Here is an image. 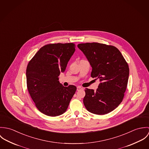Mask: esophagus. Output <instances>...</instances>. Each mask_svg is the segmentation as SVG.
Listing matches in <instances>:
<instances>
[{
    "label": "esophagus",
    "instance_id": "esophagus-1",
    "mask_svg": "<svg viewBox=\"0 0 149 149\" xmlns=\"http://www.w3.org/2000/svg\"><path fill=\"white\" fill-rule=\"evenodd\" d=\"M81 89H83V88H82V87H81V86H78L77 87V91H80V90H81Z\"/></svg>",
    "mask_w": 149,
    "mask_h": 149
}]
</instances>
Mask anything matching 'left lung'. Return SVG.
Returning <instances> with one entry per match:
<instances>
[{
	"label": "left lung",
	"mask_w": 149,
	"mask_h": 149,
	"mask_svg": "<svg viewBox=\"0 0 149 149\" xmlns=\"http://www.w3.org/2000/svg\"><path fill=\"white\" fill-rule=\"evenodd\" d=\"M92 67L91 76L99 79L98 88H86L83 103L86 109L97 115H104L120 104L127 85L129 68L120 52L115 46L100 43H80Z\"/></svg>",
	"instance_id": "1"
}]
</instances>
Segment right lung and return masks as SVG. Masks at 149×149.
Segmentation results:
<instances>
[{
    "mask_svg": "<svg viewBox=\"0 0 149 149\" xmlns=\"http://www.w3.org/2000/svg\"><path fill=\"white\" fill-rule=\"evenodd\" d=\"M75 50L73 43L45 45L27 66L29 92L38 110L47 116L64 113L76 92L74 85L65 87L58 81L59 75L65 72Z\"/></svg>",
    "mask_w": 149,
    "mask_h": 149,
    "instance_id": "add662e5",
    "label": "right lung"
}]
</instances>
